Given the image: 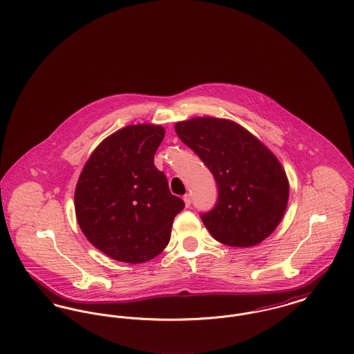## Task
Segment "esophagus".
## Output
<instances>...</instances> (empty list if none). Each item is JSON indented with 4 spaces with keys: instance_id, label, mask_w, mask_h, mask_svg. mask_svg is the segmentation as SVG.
Instances as JSON below:
<instances>
[{
    "instance_id": "1",
    "label": "esophagus",
    "mask_w": 354,
    "mask_h": 354,
    "mask_svg": "<svg viewBox=\"0 0 354 354\" xmlns=\"http://www.w3.org/2000/svg\"><path fill=\"white\" fill-rule=\"evenodd\" d=\"M183 201H185V207H189L191 205V195L189 194H187V195H185V198H183Z\"/></svg>"
}]
</instances>
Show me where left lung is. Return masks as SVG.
Wrapping results in <instances>:
<instances>
[{"instance_id":"left-lung-1","label":"left lung","mask_w":354,"mask_h":354,"mask_svg":"<svg viewBox=\"0 0 354 354\" xmlns=\"http://www.w3.org/2000/svg\"><path fill=\"white\" fill-rule=\"evenodd\" d=\"M175 131L215 178L218 201L201 215L214 239L230 247H253L276 230L289 198L286 171L250 131L228 119L192 118Z\"/></svg>"}]
</instances>
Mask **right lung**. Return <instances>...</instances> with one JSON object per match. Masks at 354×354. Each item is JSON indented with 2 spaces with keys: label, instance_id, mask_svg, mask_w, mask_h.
Listing matches in <instances>:
<instances>
[{
  "label": "right lung",
  "instance_id": "obj_1",
  "mask_svg": "<svg viewBox=\"0 0 354 354\" xmlns=\"http://www.w3.org/2000/svg\"><path fill=\"white\" fill-rule=\"evenodd\" d=\"M163 138L165 129L156 124L120 129L93 151L80 175L77 221L87 240L114 260L138 264L158 256L185 208L153 166Z\"/></svg>",
  "mask_w": 354,
  "mask_h": 354
}]
</instances>
